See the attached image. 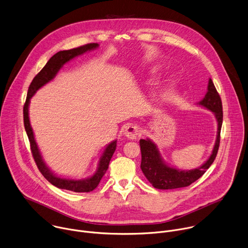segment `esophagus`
<instances>
[{
    "label": "esophagus",
    "instance_id": "1",
    "mask_svg": "<svg viewBox=\"0 0 248 248\" xmlns=\"http://www.w3.org/2000/svg\"><path fill=\"white\" fill-rule=\"evenodd\" d=\"M123 134L126 138L131 139V140H135L136 138L140 137V130L139 126H137V125H130V126L125 128Z\"/></svg>",
    "mask_w": 248,
    "mask_h": 248
}]
</instances>
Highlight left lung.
<instances>
[{"mask_svg": "<svg viewBox=\"0 0 248 248\" xmlns=\"http://www.w3.org/2000/svg\"><path fill=\"white\" fill-rule=\"evenodd\" d=\"M197 105L212 111L218 125L216 140L212 153L209 158L202 166L190 170H181L169 166L163 159L157 145L151 139L146 138L145 140H140L141 153L140 169L148 182L155 188L173 189L189 186L206 172L217 155L220 144V132L223 123V108L221 97L211 78L208 81L207 92L204 97Z\"/></svg>", "mask_w": 248, "mask_h": 248, "instance_id": "left-lung-1", "label": "left lung"}]
</instances>
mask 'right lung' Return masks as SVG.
<instances>
[{"mask_svg":"<svg viewBox=\"0 0 248 248\" xmlns=\"http://www.w3.org/2000/svg\"><path fill=\"white\" fill-rule=\"evenodd\" d=\"M98 47V44L96 43H92L88 44L85 46H81L79 47L67 49V51H61L57 53L55 56H53L51 59L48 60V62L46 63V65L43 67V69L34 77L32 80L28 93H27V97H26V102L23 108V120H24V127L25 131L27 133L29 141H30V146H31V152L34 157V160L37 164L38 169L42 173V175L55 186L62 189H67L75 192H89L93 190L97 185L100 184L102 178L106 174L107 170L108 169L109 161L116 150V143L117 140H114L111 142H109L100 157V161H98L97 169L94 172V174L91 177L85 178V179H70V178H62L58 175H56L51 169H49L46 162L43 159V156L41 155V152L38 147V144L35 140L34 137V132L30 124L29 120V105H30V100L31 97L36 93V92L45 86L46 83L51 82L58 74V72L61 70V68L73 60L74 58L81 56L87 52L93 51V49H95Z\"/></svg>","mask_w":248,"mask_h":248,"instance_id":"1","label":"right lung"}]
</instances>
